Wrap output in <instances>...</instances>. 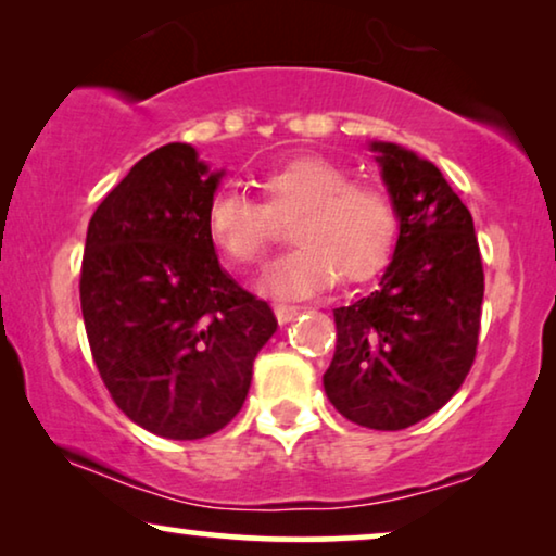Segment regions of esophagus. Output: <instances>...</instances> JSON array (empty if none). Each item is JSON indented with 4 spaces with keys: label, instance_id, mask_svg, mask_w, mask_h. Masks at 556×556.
<instances>
[{
    "label": "esophagus",
    "instance_id": "34e87169",
    "mask_svg": "<svg viewBox=\"0 0 556 556\" xmlns=\"http://www.w3.org/2000/svg\"><path fill=\"white\" fill-rule=\"evenodd\" d=\"M273 314H276L278 324L283 326V324L293 321V318L299 316V308H295V306H288V303H276V306H273Z\"/></svg>",
    "mask_w": 556,
    "mask_h": 556
}]
</instances>
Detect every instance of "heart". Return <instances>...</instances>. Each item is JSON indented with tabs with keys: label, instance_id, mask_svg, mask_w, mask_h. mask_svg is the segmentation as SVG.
Wrapping results in <instances>:
<instances>
[{
	"label": "heart",
	"instance_id": "obj_1",
	"mask_svg": "<svg viewBox=\"0 0 556 556\" xmlns=\"http://www.w3.org/2000/svg\"><path fill=\"white\" fill-rule=\"evenodd\" d=\"M265 204L223 189L204 215L207 238L232 265H255L268 253L278 223H295V250L257 280L270 299H306L337 283L375 276L392 253L397 215L392 200L375 185L349 181L346 172L324 159H293L261 177Z\"/></svg>",
	"mask_w": 556,
	"mask_h": 556
}]
</instances>
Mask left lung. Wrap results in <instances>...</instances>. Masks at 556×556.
Here are the masks:
<instances>
[{
    "label": "left lung",
    "instance_id": "1",
    "mask_svg": "<svg viewBox=\"0 0 556 556\" xmlns=\"http://www.w3.org/2000/svg\"><path fill=\"white\" fill-rule=\"evenodd\" d=\"M400 235L375 293L333 308L326 397L346 420L405 430L438 413L476 359L483 265L473 217L428 159L369 141Z\"/></svg>",
    "mask_w": 556,
    "mask_h": 556
}]
</instances>
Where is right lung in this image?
I'll use <instances>...</instances> for the list:
<instances>
[{"label":"right lung","mask_w":556,"mask_h":556,"mask_svg":"<svg viewBox=\"0 0 556 556\" xmlns=\"http://www.w3.org/2000/svg\"><path fill=\"white\" fill-rule=\"evenodd\" d=\"M225 172L192 143L131 166L88 223L80 308L90 352L128 420L169 440L223 430L278 321L223 270L204 215Z\"/></svg>","instance_id":"right-lung-1"}]
</instances>
